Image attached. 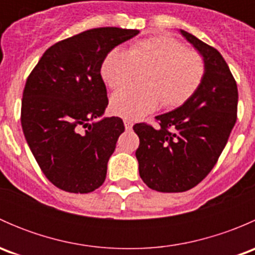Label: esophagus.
I'll return each mask as SVG.
<instances>
[{"instance_id":"obj_1","label":"esophagus","mask_w":255,"mask_h":255,"mask_svg":"<svg viewBox=\"0 0 255 255\" xmlns=\"http://www.w3.org/2000/svg\"><path fill=\"white\" fill-rule=\"evenodd\" d=\"M123 123H125V127H126V129H132V127H133V122L130 120H125L123 121Z\"/></svg>"}]
</instances>
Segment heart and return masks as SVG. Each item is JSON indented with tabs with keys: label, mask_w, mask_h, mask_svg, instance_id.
<instances>
[{
	"label": "heart",
	"mask_w": 255,
	"mask_h": 255,
	"mask_svg": "<svg viewBox=\"0 0 255 255\" xmlns=\"http://www.w3.org/2000/svg\"><path fill=\"white\" fill-rule=\"evenodd\" d=\"M144 69L143 86L123 87L112 95V113L137 120L158 109L161 101L168 109L181 106L200 87L206 65L199 51L159 35L139 40L128 50L112 49L102 61L101 76L107 86L120 89Z\"/></svg>",
	"instance_id": "obj_1"
}]
</instances>
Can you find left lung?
<instances>
[{"instance_id":"left-lung-1","label":"left lung","mask_w":255,"mask_h":255,"mask_svg":"<svg viewBox=\"0 0 255 255\" xmlns=\"http://www.w3.org/2000/svg\"><path fill=\"white\" fill-rule=\"evenodd\" d=\"M206 65L197 91L174 111L156 116L158 128L137 123L139 175L151 190L184 192L208 175L237 121L238 89L220 51L180 30Z\"/></svg>"}]
</instances>
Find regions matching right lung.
Masks as SVG:
<instances>
[{
	"mask_svg": "<svg viewBox=\"0 0 255 255\" xmlns=\"http://www.w3.org/2000/svg\"><path fill=\"white\" fill-rule=\"evenodd\" d=\"M139 30L102 27L47 49L23 90L25 140L53 185L87 194L104 184L107 163L125 132L120 117H101L109 105L101 76L105 56Z\"/></svg>",
	"mask_w": 255,
	"mask_h": 255,
	"instance_id": "1",
	"label": "right lung"
}]
</instances>
